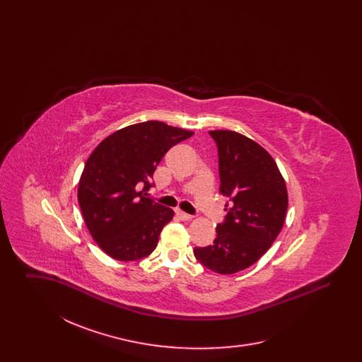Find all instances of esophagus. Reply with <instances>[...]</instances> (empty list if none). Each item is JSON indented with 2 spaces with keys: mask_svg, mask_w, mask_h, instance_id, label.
<instances>
[{
  "mask_svg": "<svg viewBox=\"0 0 362 362\" xmlns=\"http://www.w3.org/2000/svg\"><path fill=\"white\" fill-rule=\"evenodd\" d=\"M176 216H177L182 221H189V220L192 218V216H189V214L182 211V210H176Z\"/></svg>",
  "mask_w": 362,
  "mask_h": 362,
  "instance_id": "1",
  "label": "esophagus"
}]
</instances>
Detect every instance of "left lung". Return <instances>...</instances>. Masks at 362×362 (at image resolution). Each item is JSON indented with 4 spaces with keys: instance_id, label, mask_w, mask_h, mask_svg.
<instances>
[{
    "instance_id": "1",
    "label": "left lung",
    "mask_w": 362,
    "mask_h": 362,
    "mask_svg": "<svg viewBox=\"0 0 362 362\" xmlns=\"http://www.w3.org/2000/svg\"><path fill=\"white\" fill-rule=\"evenodd\" d=\"M217 144L220 192L229 198L211 245L194 248L209 270L235 274L262 258L279 235L288 210V189L272 155L251 138L211 130Z\"/></svg>"
}]
</instances>
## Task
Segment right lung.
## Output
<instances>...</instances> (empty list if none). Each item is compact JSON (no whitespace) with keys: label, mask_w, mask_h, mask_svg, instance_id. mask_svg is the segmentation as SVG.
Wrapping results in <instances>:
<instances>
[{"label":"right lung","mask_w":362,"mask_h":362,"mask_svg":"<svg viewBox=\"0 0 362 362\" xmlns=\"http://www.w3.org/2000/svg\"><path fill=\"white\" fill-rule=\"evenodd\" d=\"M194 132L148 121L104 138L88 157L77 198L86 228L111 258L130 262L151 255L173 210L146 198L156 167Z\"/></svg>","instance_id":"obj_1"}]
</instances>
